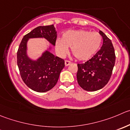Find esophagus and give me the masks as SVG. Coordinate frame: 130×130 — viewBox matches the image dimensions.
Instances as JSON below:
<instances>
[{
	"mask_svg": "<svg viewBox=\"0 0 130 130\" xmlns=\"http://www.w3.org/2000/svg\"><path fill=\"white\" fill-rule=\"evenodd\" d=\"M70 63H71V62L70 61H68V60H65V65L66 67L69 66V65H70Z\"/></svg>",
	"mask_w": 130,
	"mask_h": 130,
	"instance_id": "1",
	"label": "esophagus"
}]
</instances>
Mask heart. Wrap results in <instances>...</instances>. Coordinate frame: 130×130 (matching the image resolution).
I'll return each mask as SVG.
<instances>
[{
    "label": "heart",
    "mask_w": 130,
    "mask_h": 130,
    "mask_svg": "<svg viewBox=\"0 0 130 130\" xmlns=\"http://www.w3.org/2000/svg\"><path fill=\"white\" fill-rule=\"evenodd\" d=\"M102 41L98 32H91L85 30H69L63 34L62 39L55 42V50L61 57L66 56L69 47H71L73 55L80 61L91 58L98 51Z\"/></svg>",
    "instance_id": "obj_1"
}]
</instances>
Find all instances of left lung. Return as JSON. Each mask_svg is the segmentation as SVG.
<instances>
[{
	"label": "left lung",
	"instance_id": "left-lung-1",
	"mask_svg": "<svg viewBox=\"0 0 130 130\" xmlns=\"http://www.w3.org/2000/svg\"><path fill=\"white\" fill-rule=\"evenodd\" d=\"M99 34L103 39L100 51L84 63L77 64L78 84L88 91H95L104 88L111 77L115 64V51L111 41L101 30Z\"/></svg>",
	"mask_w": 130,
	"mask_h": 130
}]
</instances>
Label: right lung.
<instances>
[{
    "mask_svg": "<svg viewBox=\"0 0 130 130\" xmlns=\"http://www.w3.org/2000/svg\"><path fill=\"white\" fill-rule=\"evenodd\" d=\"M57 31L54 25L39 26L25 35L17 53V64L24 83L35 91L44 93L52 89L58 80L65 61L51 53V46L37 59L28 55V41L30 39L43 38L55 46Z\"/></svg>",
    "mask_w": 130,
    "mask_h": 130,
    "instance_id": "right-lung-1",
    "label": "right lung"
}]
</instances>
